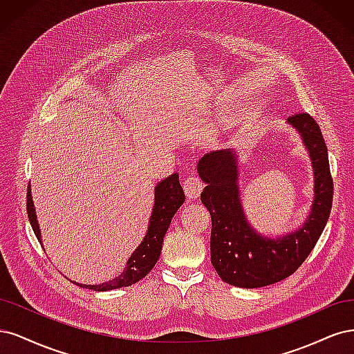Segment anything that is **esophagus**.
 <instances>
[{"instance_id":"1","label":"esophagus","mask_w":354,"mask_h":354,"mask_svg":"<svg viewBox=\"0 0 354 354\" xmlns=\"http://www.w3.org/2000/svg\"><path fill=\"white\" fill-rule=\"evenodd\" d=\"M184 191H185L187 198L196 200L201 194V191H203L201 180L197 176H188L184 180Z\"/></svg>"}]
</instances>
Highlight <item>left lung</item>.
Returning <instances> with one entry per match:
<instances>
[{
  "label": "left lung",
  "instance_id": "obj_1",
  "mask_svg": "<svg viewBox=\"0 0 354 354\" xmlns=\"http://www.w3.org/2000/svg\"><path fill=\"white\" fill-rule=\"evenodd\" d=\"M287 123L301 136L313 167L312 209L297 230L269 236L248 222L238 182V154L232 148L204 154L197 165L206 184L201 203L212 216V265L234 287L260 288L288 278L310 254L329 218L334 185L322 132L307 113L288 118Z\"/></svg>",
  "mask_w": 354,
  "mask_h": 354
}]
</instances>
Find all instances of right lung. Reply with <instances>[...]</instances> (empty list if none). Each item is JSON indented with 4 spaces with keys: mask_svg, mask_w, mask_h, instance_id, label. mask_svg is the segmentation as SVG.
<instances>
[{
    "mask_svg": "<svg viewBox=\"0 0 354 354\" xmlns=\"http://www.w3.org/2000/svg\"><path fill=\"white\" fill-rule=\"evenodd\" d=\"M184 201H185L184 189H182L179 184L178 174L170 175L169 178L158 182L154 188V206H153L150 221H148L147 234L141 241V244L135 248V252L128 259L127 266H124L120 275L116 277L115 279L97 283V285H85L75 281L72 282L75 285H79L81 288H86V290L109 291V290H116L122 287H129V285L142 279L147 273L154 268L158 257H160L163 238L167 232V227L170 222H172V218L178 212V209L184 204ZM26 209H28V218H29L32 230L35 232L39 244L42 245L41 230L37 219L35 206H33V201H32L30 187L28 189Z\"/></svg>",
    "mask_w": 354,
    "mask_h": 354,
    "instance_id": "right-lung-1",
    "label": "right lung"
}]
</instances>
